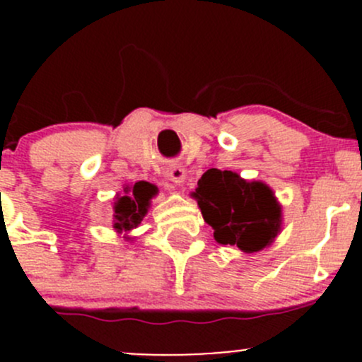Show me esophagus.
I'll list each match as a JSON object with an SVG mask.
<instances>
[{
  "instance_id": "esophagus-1",
  "label": "esophagus",
  "mask_w": 362,
  "mask_h": 362,
  "mask_svg": "<svg viewBox=\"0 0 362 362\" xmlns=\"http://www.w3.org/2000/svg\"><path fill=\"white\" fill-rule=\"evenodd\" d=\"M164 177H166L173 185L182 187V185L185 184V180H187V171L182 166H170L166 170V173H164Z\"/></svg>"
}]
</instances>
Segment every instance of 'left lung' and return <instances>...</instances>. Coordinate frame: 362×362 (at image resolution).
Returning a JSON list of instances; mask_svg holds the SVG:
<instances>
[{
  "label": "left lung",
  "instance_id": "left-lung-1",
  "mask_svg": "<svg viewBox=\"0 0 362 362\" xmlns=\"http://www.w3.org/2000/svg\"><path fill=\"white\" fill-rule=\"evenodd\" d=\"M191 196L221 245H236L252 254L272 245L282 231V204L261 180H245L231 170L211 168Z\"/></svg>",
  "mask_w": 362,
  "mask_h": 362
}]
</instances>
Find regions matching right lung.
Instances as JSON below:
<instances>
[{
	"label": "right lung",
	"instance_id": "1",
	"mask_svg": "<svg viewBox=\"0 0 362 362\" xmlns=\"http://www.w3.org/2000/svg\"><path fill=\"white\" fill-rule=\"evenodd\" d=\"M158 192V187L148 182H136L133 185H124V192H117L113 198L112 228L124 240H133L129 233L141 224L145 215L148 214L152 198Z\"/></svg>",
	"mask_w": 362,
	"mask_h": 362
}]
</instances>
